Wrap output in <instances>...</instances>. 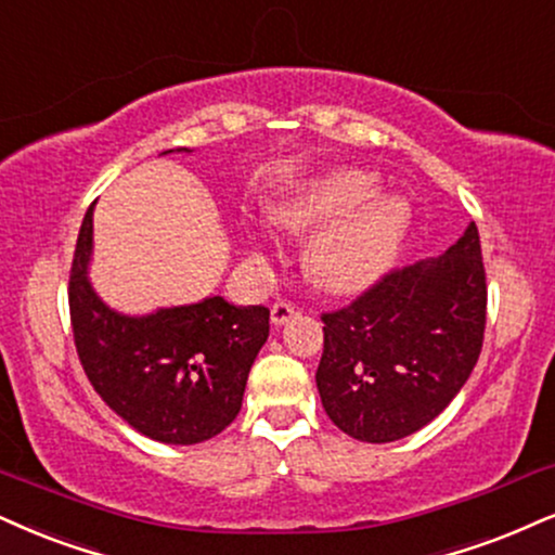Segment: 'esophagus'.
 Listing matches in <instances>:
<instances>
[{
  "label": "esophagus",
  "instance_id": "1",
  "mask_svg": "<svg viewBox=\"0 0 555 555\" xmlns=\"http://www.w3.org/2000/svg\"><path fill=\"white\" fill-rule=\"evenodd\" d=\"M293 317H296V306L288 304V300H275V304H272L270 319L275 326H283L285 321H291Z\"/></svg>",
  "mask_w": 555,
  "mask_h": 555
}]
</instances>
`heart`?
<instances>
[{
    "label": "heart",
    "mask_w": 555,
    "mask_h": 555,
    "mask_svg": "<svg viewBox=\"0 0 555 555\" xmlns=\"http://www.w3.org/2000/svg\"><path fill=\"white\" fill-rule=\"evenodd\" d=\"M380 180L365 169H332L280 203L275 221L291 234H313L304 267L313 285L358 293L399 255L412 208L399 195L375 197Z\"/></svg>",
    "instance_id": "b5f03b06"
}]
</instances>
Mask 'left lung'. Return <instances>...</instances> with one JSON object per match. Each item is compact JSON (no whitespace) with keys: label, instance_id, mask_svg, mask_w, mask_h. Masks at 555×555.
Listing matches in <instances>:
<instances>
[{"label":"left lung","instance_id":"8db88e82","mask_svg":"<svg viewBox=\"0 0 555 555\" xmlns=\"http://www.w3.org/2000/svg\"><path fill=\"white\" fill-rule=\"evenodd\" d=\"M324 412L362 442L414 435L455 399L487 330L476 223L442 257L386 272L345 309L321 313Z\"/></svg>","mask_w":555,"mask_h":555}]
</instances>
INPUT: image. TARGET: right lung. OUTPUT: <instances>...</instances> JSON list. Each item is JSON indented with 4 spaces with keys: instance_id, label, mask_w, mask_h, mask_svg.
<instances>
[{
    "instance_id": "add662e5",
    "label": "right lung",
    "mask_w": 555,
    "mask_h": 555,
    "mask_svg": "<svg viewBox=\"0 0 555 555\" xmlns=\"http://www.w3.org/2000/svg\"><path fill=\"white\" fill-rule=\"evenodd\" d=\"M92 210L94 203L68 275L74 345L89 383L120 420L156 442L210 440L242 409L251 362L270 334V309L214 296L149 317L113 311L87 278Z\"/></svg>"
}]
</instances>
